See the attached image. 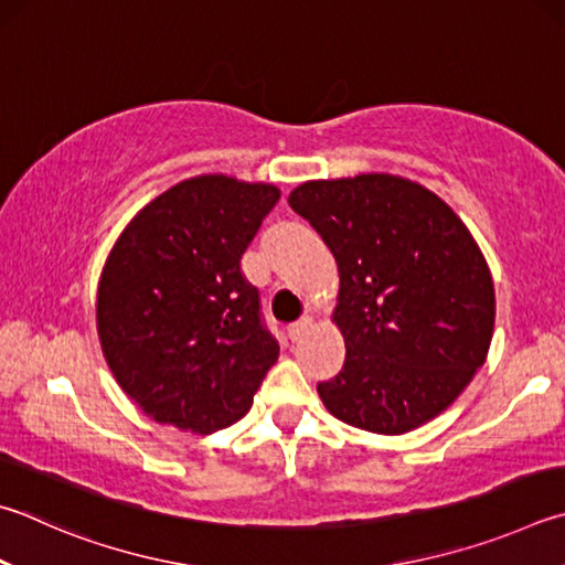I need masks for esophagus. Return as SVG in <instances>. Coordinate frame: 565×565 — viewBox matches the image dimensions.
Here are the masks:
<instances>
[{
  "instance_id": "34e87169",
  "label": "esophagus",
  "mask_w": 565,
  "mask_h": 565,
  "mask_svg": "<svg viewBox=\"0 0 565 565\" xmlns=\"http://www.w3.org/2000/svg\"><path fill=\"white\" fill-rule=\"evenodd\" d=\"M311 328H313V321H311V318H301V321L291 323L289 328H286V331H289V338H291V341H299V338H303L306 333H309Z\"/></svg>"
}]
</instances>
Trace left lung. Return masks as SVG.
Wrapping results in <instances>:
<instances>
[{
	"label": "left lung",
	"mask_w": 565,
	"mask_h": 565,
	"mask_svg": "<svg viewBox=\"0 0 565 565\" xmlns=\"http://www.w3.org/2000/svg\"><path fill=\"white\" fill-rule=\"evenodd\" d=\"M341 276L333 321L345 363L318 395L333 417L405 435L455 403L484 365L494 281L447 202L413 180L367 172L289 194Z\"/></svg>",
	"instance_id": "obj_1"
}]
</instances>
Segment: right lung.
Returning <instances> with one entry per match:
<instances>
[{
	"mask_svg": "<svg viewBox=\"0 0 565 565\" xmlns=\"http://www.w3.org/2000/svg\"><path fill=\"white\" fill-rule=\"evenodd\" d=\"M279 198L266 182L182 180L113 244L98 281L100 348L156 423L210 435L249 413L279 343L239 262Z\"/></svg>",
	"mask_w": 565,
	"mask_h": 565,
	"instance_id": "1",
	"label": "right lung"
}]
</instances>
